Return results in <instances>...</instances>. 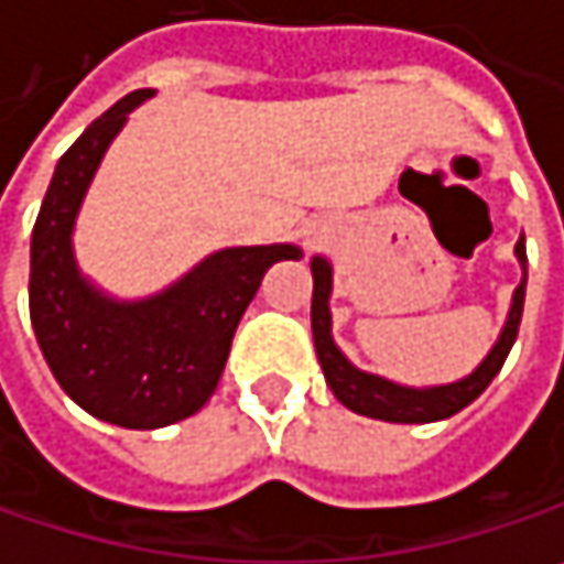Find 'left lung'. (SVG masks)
Wrapping results in <instances>:
<instances>
[{"mask_svg":"<svg viewBox=\"0 0 564 564\" xmlns=\"http://www.w3.org/2000/svg\"><path fill=\"white\" fill-rule=\"evenodd\" d=\"M517 258L527 271V245L523 238L517 241ZM313 341H316V355L326 375V384L333 387V393L355 413L371 416V420H387V423H435V420H448L458 410H465L471 400H478L485 393V387L497 378V371L503 368L517 333H520V319H523V296H527V278L513 290V306L507 316V326L497 338V345L490 348L485 361L462 381L442 387H403L384 381L378 375L358 371L333 341V313H329V293H333V268L326 258H313Z\"/></svg>","mask_w":564,"mask_h":564,"instance_id":"8db88e82","label":"left lung"}]
</instances>
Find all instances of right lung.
<instances>
[{
  "label": "right lung",
  "mask_w": 564,
  "mask_h": 564,
  "mask_svg": "<svg viewBox=\"0 0 564 564\" xmlns=\"http://www.w3.org/2000/svg\"><path fill=\"white\" fill-rule=\"evenodd\" d=\"M154 96L134 89L102 112L57 161L31 231L28 306L44 361L64 393L96 420L161 430L193 416L219 384L231 335L268 268L296 245L223 248L158 296L119 303L83 281L74 223L86 186L129 112Z\"/></svg>",
  "instance_id": "right-lung-1"
}]
</instances>
